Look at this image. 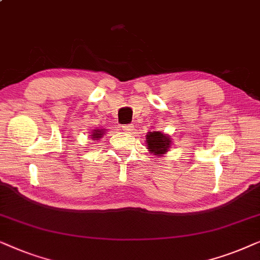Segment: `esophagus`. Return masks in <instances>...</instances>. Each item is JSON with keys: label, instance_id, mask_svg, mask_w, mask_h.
Listing matches in <instances>:
<instances>
[{"label": "esophagus", "instance_id": "esophagus-1", "mask_svg": "<svg viewBox=\"0 0 260 260\" xmlns=\"http://www.w3.org/2000/svg\"><path fill=\"white\" fill-rule=\"evenodd\" d=\"M122 129L126 133H132L133 129H134V126H133V124H124V126H122Z\"/></svg>", "mask_w": 260, "mask_h": 260}]
</instances>
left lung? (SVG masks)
Wrapping results in <instances>:
<instances>
[{
	"instance_id": "obj_1",
	"label": "left lung",
	"mask_w": 260,
	"mask_h": 260,
	"mask_svg": "<svg viewBox=\"0 0 260 260\" xmlns=\"http://www.w3.org/2000/svg\"><path fill=\"white\" fill-rule=\"evenodd\" d=\"M172 144L169 134L162 132H148L146 134V147L150 153L154 155H162L168 153Z\"/></svg>"
}]
</instances>
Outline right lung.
I'll return each mask as SVG.
<instances>
[{
  "label": "right lung",
  "mask_w": 260,
  "mask_h": 260,
  "mask_svg": "<svg viewBox=\"0 0 260 260\" xmlns=\"http://www.w3.org/2000/svg\"><path fill=\"white\" fill-rule=\"evenodd\" d=\"M103 134H106V129H100V128H98V129L92 131L90 136H91V139H92V140L98 141V140L101 139Z\"/></svg>",
  "instance_id": "right-lung-1"
}]
</instances>
